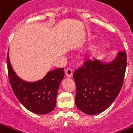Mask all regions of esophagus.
Masks as SVG:
<instances>
[{"mask_svg":"<svg viewBox=\"0 0 133 133\" xmlns=\"http://www.w3.org/2000/svg\"><path fill=\"white\" fill-rule=\"evenodd\" d=\"M65 76L67 77H69L70 78V77H71V76H73V70H72V69H70V68H67L65 70Z\"/></svg>","mask_w":133,"mask_h":133,"instance_id":"obj_1","label":"esophagus"}]
</instances>
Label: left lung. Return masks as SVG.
<instances>
[{
    "label": "left lung",
    "instance_id": "1",
    "mask_svg": "<svg viewBox=\"0 0 133 133\" xmlns=\"http://www.w3.org/2000/svg\"><path fill=\"white\" fill-rule=\"evenodd\" d=\"M127 67V54L121 51L111 63L85 61L73 73L76 86L75 102L86 115L104 112L121 91Z\"/></svg>",
    "mask_w": 133,
    "mask_h": 133
}]
</instances>
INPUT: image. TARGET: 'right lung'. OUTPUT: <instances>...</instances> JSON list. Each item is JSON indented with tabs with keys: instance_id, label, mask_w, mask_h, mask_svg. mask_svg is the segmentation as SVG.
<instances>
[{
	"instance_id": "add662e5",
	"label": "right lung",
	"mask_w": 133,
	"mask_h": 133,
	"mask_svg": "<svg viewBox=\"0 0 133 133\" xmlns=\"http://www.w3.org/2000/svg\"><path fill=\"white\" fill-rule=\"evenodd\" d=\"M7 67L12 90L24 107L37 115H45L53 110L56 105L59 85L64 77L63 68L48 72L40 81L26 82L15 73L10 63L8 53Z\"/></svg>"
}]
</instances>
